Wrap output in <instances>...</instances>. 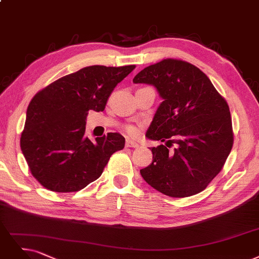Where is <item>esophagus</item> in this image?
<instances>
[{
  "label": "esophagus",
  "instance_id": "esophagus-1",
  "mask_svg": "<svg viewBox=\"0 0 259 259\" xmlns=\"http://www.w3.org/2000/svg\"><path fill=\"white\" fill-rule=\"evenodd\" d=\"M125 147L126 148H138L139 144L136 141H133L131 139H126L125 141Z\"/></svg>",
  "mask_w": 259,
  "mask_h": 259
}]
</instances>
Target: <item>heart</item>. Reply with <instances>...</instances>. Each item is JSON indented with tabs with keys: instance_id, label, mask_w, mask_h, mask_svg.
I'll use <instances>...</instances> for the list:
<instances>
[{
	"instance_id": "1",
	"label": "heart",
	"mask_w": 259,
	"mask_h": 259,
	"mask_svg": "<svg viewBox=\"0 0 259 259\" xmlns=\"http://www.w3.org/2000/svg\"><path fill=\"white\" fill-rule=\"evenodd\" d=\"M127 132L131 134V135H136V133H137L136 128L134 127V126H128L127 127Z\"/></svg>"
}]
</instances>
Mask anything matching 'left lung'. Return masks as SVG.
<instances>
[{
  "mask_svg": "<svg viewBox=\"0 0 259 259\" xmlns=\"http://www.w3.org/2000/svg\"><path fill=\"white\" fill-rule=\"evenodd\" d=\"M135 84L152 85L162 102L147 131L153 161L140 174L157 191L186 198L203 191L218 174L233 147L232 119L226 101L205 73L178 59L144 68ZM175 143L172 151L167 148Z\"/></svg>",
  "mask_w": 259,
  "mask_h": 259,
  "instance_id": "8db88e82",
  "label": "left lung"
}]
</instances>
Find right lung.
I'll use <instances>...</instances> for the list:
<instances>
[{
    "label": "right lung",
    "instance_id": "add662e5",
    "mask_svg": "<svg viewBox=\"0 0 259 259\" xmlns=\"http://www.w3.org/2000/svg\"><path fill=\"white\" fill-rule=\"evenodd\" d=\"M135 66H90L52 82L26 110L20 146L33 177L49 190L73 192L98 180L125 139L85 136L89 110L103 111L111 91Z\"/></svg>",
    "mask_w": 259,
    "mask_h": 259
}]
</instances>
